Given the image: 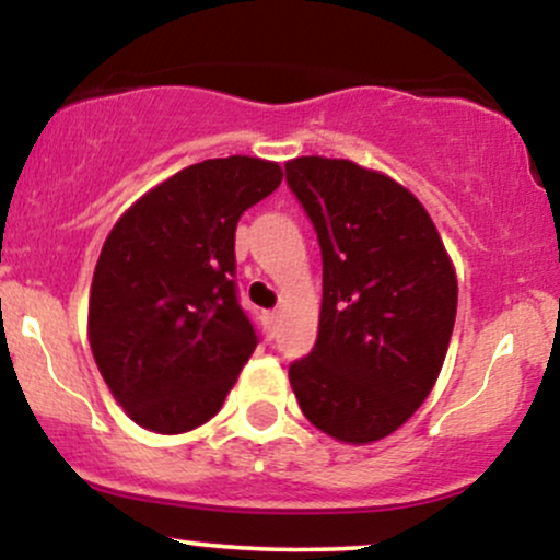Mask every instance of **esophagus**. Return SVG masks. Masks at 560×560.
<instances>
[{
    "label": "esophagus",
    "instance_id": "34e87169",
    "mask_svg": "<svg viewBox=\"0 0 560 560\" xmlns=\"http://www.w3.org/2000/svg\"><path fill=\"white\" fill-rule=\"evenodd\" d=\"M266 318H268V326H271V331H273L276 324H279V311H271Z\"/></svg>",
    "mask_w": 560,
    "mask_h": 560
}]
</instances>
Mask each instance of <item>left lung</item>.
Here are the masks:
<instances>
[{"instance_id":"8db88e82","label":"left lung","mask_w":560,"mask_h":560,"mask_svg":"<svg viewBox=\"0 0 560 560\" xmlns=\"http://www.w3.org/2000/svg\"><path fill=\"white\" fill-rule=\"evenodd\" d=\"M324 260L318 339L289 365L305 419L365 445L402 427L432 392L453 337L458 281L423 205L350 160L284 165Z\"/></svg>"}]
</instances>
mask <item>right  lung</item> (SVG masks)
Returning <instances> with one entry per match:
<instances>
[{"label": "right lung", "mask_w": 560, "mask_h": 560, "mask_svg": "<svg viewBox=\"0 0 560 560\" xmlns=\"http://www.w3.org/2000/svg\"><path fill=\"white\" fill-rule=\"evenodd\" d=\"M281 184L258 158L202 160L147 191L105 240L89 298L100 374L139 427L210 421L258 345L236 294L234 234Z\"/></svg>", "instance_id": "1"}]
</instances>
